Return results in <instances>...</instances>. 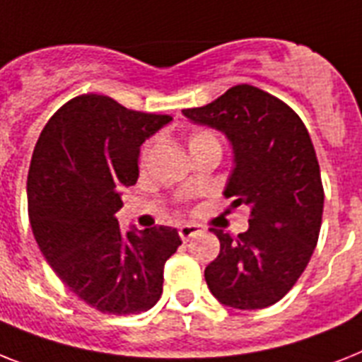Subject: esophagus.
I'll return each mask as SVG.
<instances>
[{"instance_id":"34e87169","label":"esophagus","mask_w":362,"mask_h":362,"mask_svg":"<svg viewBox=\"0 0 362 362\" xmlns=\"http://www.w3.org/2000/svg\"><path fill=\"white\" fill-rule=\"evenodd\" d=\"M203 229L199 228V226H194V223H187V226H181L179 228V237H181V240L187 242L188 238L196 237V235H199Z\"/></svg>"}]
</instances>
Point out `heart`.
Segmentation results:
<instances>
[{
  "instance_id": "b5f03b06",
  "label": "heart",
  "mask_w": 362,
  "mask_h": 362,
  "mask_svg": "<svg viewBox=\"0 0 362 362\" xmlns=\"http://www.w3.org/2000/svg\"><path fill=\"white\" fill-rule=\"evenodd\" d=\"M207 148H220V140H218L216 133L213 129H207V127H202V129H196L190 133L188 136V149H190V153H198L202 149ZM155 151V140H149L146 142L142 151H140V164L146 166V164L151 160Z\"/></svg>"
}]
</instances>
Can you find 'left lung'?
I'll use <instances>...</instances> for the list:
<instances>
[{
	"instance_id": "8db88e82",
	"label": "left lung",
	"mask_w": 362,
	"mask_h": 362,
	"mask_svg": "<svg viewBox=\"0 0 362 362\" xmlns=\"http://www.w3.org/2000/svg\"><path fill=\"white\" fill-rule=\"evenodd\" d=\"M183 115L228 134L235 170L223 194L231 211L250 209L238 237L211 228L220 253L205 268L209 291L233 309L274 305L300 279L320 235L324 187L309 131L285 101L252 85Z\"/></svg>"
}]
</instances>
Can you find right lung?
Returning a JSON list of instances; mask_svg holds the SVG:
<instances>
[{
  "label": "right lung",
  "mask_w": 362,
  "mask_h": 362,
  "mask_svg": "<svg viewBox=\"0 0 362 362\" xmlns=\"http://www.w3.org/2000/svg\"><path fill=\"white\" fill-rule=\"evenodd\" d=\"M172 116L83 94L49 118L27 175L33 235L59 279L86 305L139 315L163 294L164 262L181 238L168 226L124 233L120 192L139 179V151Z\"/></svg>",
  "instance_id": "add662e5"
}]
</instances>
